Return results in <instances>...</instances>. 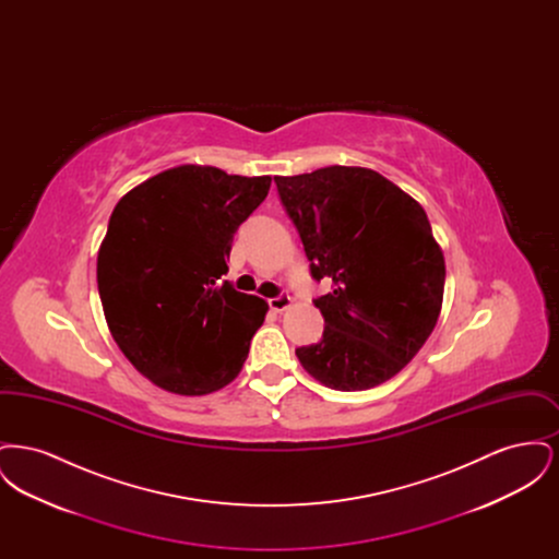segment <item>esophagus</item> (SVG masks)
<instances>
[{
    "label": "esophagus",
    "instance_id": "34e87169",
    "mask_svg": "<svg viewBox=\"0 0 559 559\" xmlns=\"http://www.w3.org/2000/svg\"><path fill=\"white\" fill-rule=\"evenodd\" d=\"M267 304H270V308H272L274 312H283V310H287V308L292 306V295H289V293H281V295L272 297Z\"/></svg>",
    "mask_w": 559,
    "mask_h": 559
}]
</instances>
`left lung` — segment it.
Masks as SVG:
<instances>
[{
  "instance_id": "1",
  "label": "left lung",
  "mask_w": 559,
  "mask_h": 559,
  "mask_svg": "<svg viewBox=\"0 0 559 559\" xmlns=\"http://www.w3.org/2000/svg\"><path fill=\"white\" fill-rule=\"evenodd\" d=\"M281 203L304 242L324 319L319 344L295 349L301 367L342 392L369 390L402 371L442 308L444 255L424 207L365 167L276 176Z\"/></svg>"
}]
</instances>
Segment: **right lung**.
<instances>
[{"label": "right lung", "instance_id": "1", "mask_svg": "<svg viewBox=\"0 0 559 559\" xmlns=\"http://www.w3.org/2000/svg\"><path fill=\"white\" fill-rule=\"evenodd\" d=\"M270 182L180 165L130 190L110 213L96 270L108 329L163 390L203 396L242 369L267 304L222 276L235 233Z\"/></svg>", "mask_w": 559, "mask_h": 559}]
</instances>
